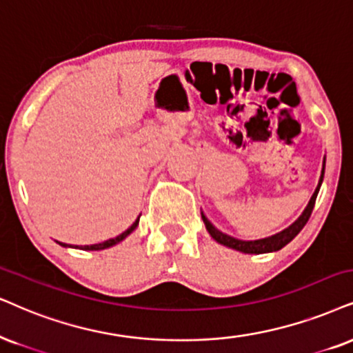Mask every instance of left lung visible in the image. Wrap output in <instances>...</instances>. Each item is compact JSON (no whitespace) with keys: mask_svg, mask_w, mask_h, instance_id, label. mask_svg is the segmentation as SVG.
I'll use <instances>...</instances> for the list:
<instances>
[{"mask_svg":"<svg viewBox=\"0 0 353 353\" xmlns=\"http://www.w3.org/2000/svg\"><path fill=\"white\" fill-rule=\"evenodd\" d=\"M323 177H324V166H323V171H321L319 184H318V187H316L313 197H311L310 202H307L305 212H303L300 218H298L295 223H292L288 228H285L283 231H280V233H276L274 236H269V238H264V239H256V241L236 239V238H233V236H228V234L221 233L220 230H216L215 226H213L212 223L208 221V218L202 213V220L205 223V228H207L210 236H212V238L215 239L216 243H220L226 248L236 249V251H239V252H244V254H265V252L279 251V249L287 246L290 241L295 238V236L303 230V226L306 225V221L310 220L311 212H313V208H314L316 197H318L319 187H321V184H323Z\"/></svg>","mask_w":353,"mask_h":353,"instance_id":"1","label":"left lung"}]
</instances>
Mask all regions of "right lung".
I'll use <instances>...</instances> for the list:
<instances>
[{
    "label": "right lung",
    "mask_w": 353,
    "mask_h": 353,
    "mask_svg": "<svg viewBox=\"0 0 353 353\" xmlns=\"http://www.w3.org/2000/svg\"><path fill=\"white\" fill-rule=\"evenodd\" d=\"M138 221H140V216L137 218L135 223H133V225L130 226V228L125 230L122 234H119V236H117V238L107 239V241H104V243H99V244H91V246H81L79 249H83V251H101V249H107V248H110V246H115V244L120 243V241H123L125 238H127L128 234L132 233L133 230L137 228V226H138ZM58 244H60V246H65V248H66V244H63V243H58Z\"/></svg>",
    "instance_id": "right-lung-1"
}]
</instances>
